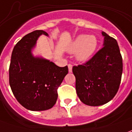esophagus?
Returning <instances> with one entry per match:
<instances>
[{
	"label": "esophagus",
	"mask_w": 132,
	"mask_h": 132,
	"mask_svg": "<svg viewBox=\"0 0 132 132\" xmlns=\"http://www.w3.org/2000/svg\"><path fill=\"white\" fill-rule=\"evenodd\" d=\"M72 64H71V63H69V65H68V68H69V72H71L72 71Z\"/></svg>",
	"instance_id": "34e87169"
}]
</instances>
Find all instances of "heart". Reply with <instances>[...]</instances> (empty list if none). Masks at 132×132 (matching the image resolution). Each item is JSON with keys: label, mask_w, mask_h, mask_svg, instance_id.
Returning <instances> with one entry per match:
<instances>
[{"label": "heart", "mask_w": 132, "mask_h": 132, "mask_svg": "<svg viewBox=\"0 0 132 132\" xmlns=\"http://www.w3.org/2000/svg\"><path fill=\"white\" fill-rule=\"evenodd\" d=\"M97 40L94 35H81L73 40L69 47V52L76 53L77 59L79 61H87L96 51Z\"/></svg>", "instance_id": "heart-1"}]
</instances>
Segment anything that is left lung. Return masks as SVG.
Masks as SVG:
<instances>
[{
	"label": "left lung",
	"mask_w": 132,
	"mask_h": 132,
	"mask_svg": "<svg viewBox=\"0 0 132 132\" xmlns=\"http://www.w3.org/2000/svg\"><path fill=\"white\" fill-rule=\"evenodd\" d=\"M103 47L92 59L73 66L76 90L83 103L99 106L111 101L119 90L123 72L122 57L117 41L103 32Z\"/></svg>",
	"instance_id": "left-lung-1"
}]
</instances>
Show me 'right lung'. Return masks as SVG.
<instances>
[{
  "label": "right lung",
  "instance_id": "add662e5",
  "mask_svg": "<svg viewBox=\"0 0 132 132\" xmlns=\"http://www.w3.org/2000/svg\"><path fill=\"white\" fill-rule=\"evenodd\" d=\"M43 30L23 37L13 47L9 66V84L17 101L34 111L48 110L58 98L57 89L69 72L68 66L59 67L48 60L36 58L31 51Z\"/></svg>",
  "mask_w": 132,
  "mask_h": 132
}]
</instances>
